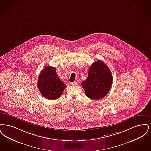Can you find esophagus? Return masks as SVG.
I'll use <instances>...</instances> for the list:
<instances>
[{"label":"esophagus","mask_w":151,"mask_h":151,"mask_svg":"<svg viewBox=\"0 0 151 151\" xmlns=\"http://www.w3.org/2000/svg\"><path fill=\"white\" fill-rule=\"evenodd\" d=\"M71 85H77V82H70V83Z\"/></svg>","instance_id":"34e87169"}]
</instances>
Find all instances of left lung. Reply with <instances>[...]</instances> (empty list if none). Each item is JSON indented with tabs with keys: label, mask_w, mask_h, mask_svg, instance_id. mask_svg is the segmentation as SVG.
I'll use <instances>...</instances> for the list:
<instances>
[{
	"label": "left lung",
	"mask_w": 151,
	"mask_h": 151,
	"mask_svg": "<svg viewBox=\"0 0 151 151\" xmlns=\"http://www.w3.org/2000/svg\"><path fill=\"white\" fill-rule=\"evenodd\" d=\"M111 73L105 63L98 60L88 70V77L82 83L85 95L89 98L98 100L103 98L109 91L112 85Z\"/></svg>",
	"instance_id": "1"
}]
</instances>
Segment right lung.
<instances>
[{
  "instance_id": "obj_1",
  "label": "right lung",
  "mask_w": 151,
  "mask_h": 151,
  "mask_svg": "<svg viewBox=\"0 0 151 151\" xmlns=\"http://www.w3.org/2000/svg\"><path fill=\"white\" fill-rule=\"evenodd\" d=\"M37 85L41 94L50 100L59 98L66 87L59 78L56 69L50 66L45 67L40 73Z\"/></svg>"
}]
</instances>
